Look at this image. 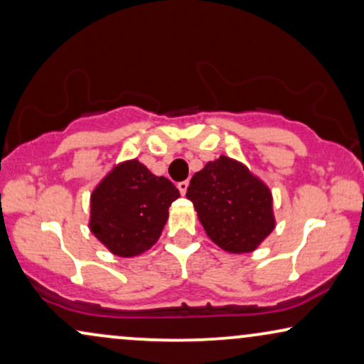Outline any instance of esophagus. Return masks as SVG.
<instances>
[{"label":"esophagus","mask_w":364,"mask_h":364,"mask_svg":"<svg viewBox=\"0 0 364 364\" xmlns=\"http://www.w3.org/2000/svg\"><path fill=\"white\" fill-rule=\"evenodd\" d=\"M188 186H190V183H188V181H181V183H178V190H179V193H181V195H186Z\"/></svg>","instance_id":"34e87169"}]
</instances>
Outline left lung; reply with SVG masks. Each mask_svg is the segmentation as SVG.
I'll return each instance as SVG.
<instances>
[{
	"instance_id": "left-lung-1",
	"label": "left lung",
	"mask_w": 364,
	"mask_h": 364,
	"mask_svg": "<svg viewBox=\"0 0 364 364\" xmlns=\"http://www.w3.org/2000/svg\"><path fill=\"white\" fill-rule=\"evenodd\" d=\"M186 198L210 240L230 254L254 252L275 228L269 186L227 156L193 174Z\"/></svg>"
}]
</instances>
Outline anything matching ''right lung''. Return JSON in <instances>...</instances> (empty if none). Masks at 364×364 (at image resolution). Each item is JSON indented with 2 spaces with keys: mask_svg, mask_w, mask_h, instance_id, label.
<instances>
[{
  "mask_svg": "<svg viewBox=\"0 0 364 364\" xmlns=\"http://www.w3.org/2000/svg\"><path fill=\"white\" fill-rule=\"evenodd\" d=\"M178 188L137 159L119 163L90 195L89 228L117 257H136L158 242Z\"/></svg>",
  "mask_w": 364,
  "mask_h": 364,
  "instance_id": "right-lung-1",
  "label": "right lung"
}]
</instances>
